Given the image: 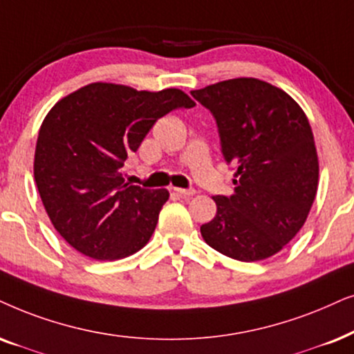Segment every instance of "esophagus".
<instances>
[{
  "instance_id": "esophagus-1",
  "label": "esophagus",
  "mask_w": 354,
  "mask_h": 354,
  "mask_svg": "<svg viewBox=\"0 0 354 354\" xmlns=\"http://www.w3.org/2000/svg\"><path fill=\"white\" fill-rule=\"evenodd\" d=\"M174 192H176L177 195H180V196H183V198H188V196H194L196 192L194 190V188H174Z\"/></svg>"
}]
</instances>
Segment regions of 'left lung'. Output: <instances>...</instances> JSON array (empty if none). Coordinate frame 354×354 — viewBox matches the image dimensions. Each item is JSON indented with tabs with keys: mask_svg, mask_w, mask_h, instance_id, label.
Masks as SVG:
<instances>
[{
	"mask_svg": "<svg viewBox=\"0 0 354 354\" xmlns=\"http://www.w3.org/2000/svg\"><path fill=\"white\" fill-rule=\"evenodd\" d=\"M213 113L234 194L213 196L216 216L200 227L219 254L259 261L278 254L304 226L319 185L309 120L291 95L255 77L192 91Z\"/></svg>",
	"mask_w": 354,
	"mask_h": 354,
	"instance_id": "1",
	"label": "left lung"
}]
</instances>
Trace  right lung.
Listing matches in <instances>:
<instances>
[{"instance_id": "add662e5", "label": "right lung", "mask_w": 354, "mask_h": 354, "mask_svg": "<svg viewBox=\"0 0 354 354\" xmlns=\"http://www.w3.org/2000/svg\"><path fill=\"white\" fill-rule=\"evenodd\" d=\"M194 105L180 89L112 82L87 84L53 105L37 138L34 177L50 221L73 249L118 260L148 244L169 192L127 183L123 162L158 118Z\"/></svg>"}]
</instances>
